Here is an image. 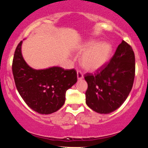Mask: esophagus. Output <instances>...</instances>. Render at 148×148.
<instances>
[{"label": "esophagus", "mask_w": 148, "mask_h": 148, "mask_svg": "<svg viewBox=\"0 0 148 148\" xmlns=\"http://www.w3.org/2000/svg\"><path fill=\"white\" fill-rule=\"evenodd\" d=\"M77 78L78 80H82L83 78V74L80 71H77Z\"/></svg>", "instance_id": "34e87169"}]
</instances>
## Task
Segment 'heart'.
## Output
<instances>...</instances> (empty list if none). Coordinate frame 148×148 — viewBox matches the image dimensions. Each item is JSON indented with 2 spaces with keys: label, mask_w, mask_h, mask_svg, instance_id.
<instances>
[{
  "label": "heart",
  "mask_w": 148,
  "mask_h": 148,
  "mask_svg": "<svg viewBox=\"0 0 148 148\" xmlns=\"http://www.w3.org/2000/svg\"><path fill=\"white\" fill-rule=\"evenodd\" d=\"M79 51L84 52L80 58L82 68L88 71H95L107 62L111 54L112 47L108 42L98 43L95 40H90L80 46Z\"/></svg>",
  "instance_id": "obj_1"
}]
</instances>
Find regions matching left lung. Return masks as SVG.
Returning <instances> with one entry per match:
<instances>
[{"instance_id":"left-lung-1","label":"left lung","mask_w":148,"mask_h":148,"mask_svg":"<svg viewBox=\"0 0 148 148\" xmlns=\"http://www.w3.org/2000/svg\"><path fill=\"white\" fill-rule=\"evenodd\" d=\"M135 54L123 40L110 62L95 73H86V103L99 114L115 111L127 99L133 87L135 72Z\"/></svg>"}]
</instances>
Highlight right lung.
<instances>
[{
  "instance_id": "1",
  "label": "right lung",
  "mask_w": 148,
  "mask_h": 148,
  "mask_svg": "<svg viewBox=\"0 0 148 148\" xmlns=\"http://www.w3.org/2000/svg\"><path fill=\"white\" fill-rule=\"evenodd\" d=\"M21 41L15 49L12 71L15 86L25 103L41 114L57 112L64 106L66 90L77 82L74 69L58 66L35 70L25 62Z\"/></svg>"
}]
</instances>
